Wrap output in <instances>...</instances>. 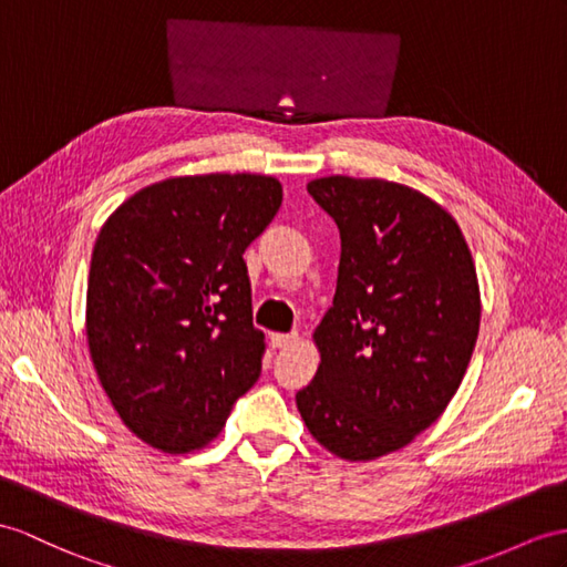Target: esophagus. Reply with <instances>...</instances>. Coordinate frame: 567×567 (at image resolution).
Instances as JSON below:
<instances>
[{"mask_svg":"<svg viewBox=\"0 0 567 567\" xmlns=\"http://www.w3.org/2000/svg\"><path fill=\"white\" fill-rule=\"evenodd\" d=\"M296 341H298L296 331H293V334H271V343L276 349H288V347H293Z\"/></svg>","mask_w":567,"mask_h":567,"instance_id":"1","label":"esophagus"}]
</instances>
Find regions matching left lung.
<instances>
[{
    "mask_svg": "<svg viewBox=\"0 0 567 567\" xmlns=\"http://www.w3.org/2000/svg\"><path fill=\"white\" fill-rule=\"evenodd\" d=\"M308 192L337 220L334 302L312 341L320 365L296 404L324 450L370 462L406 447L460 390L481 324L468 245L423 192L329 175Z\"/></svg>",
    "mask_w": 567,
    "mask_h": 567,
    "instance_id": "8db88e82",
    "label": "left lung"
}]
</instances>
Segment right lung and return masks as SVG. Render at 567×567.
I'll return each mask as SVG.
<instances>
[{"label": "right lung", "mask_w": 567, "mask_h": 567, "mask_svg": "<svg viewBox=\"0 0 567 567\" xmlns=\"http://www.w3.org/2000/svg\"><path fill=\"white\" fill-rule=\"evenodd\" d=\"M284 199L271 175L168 177L122 202L93 245L86 339L122 423L168 454L202 450L261 372L243 252Z\"/></svg>", "instance_id": "right-lung-1"}]
</instances>
